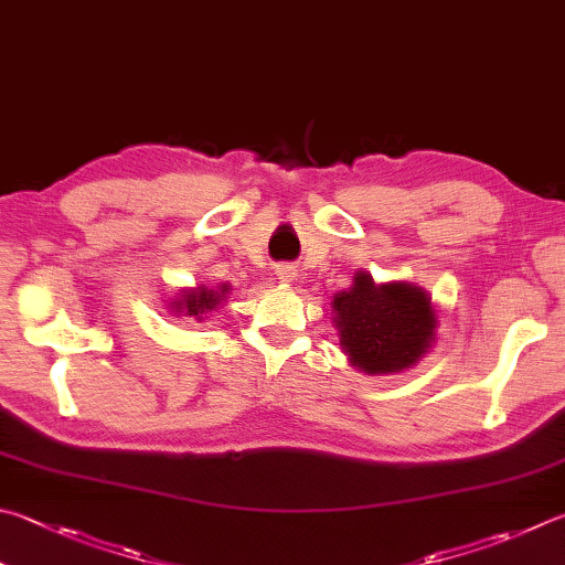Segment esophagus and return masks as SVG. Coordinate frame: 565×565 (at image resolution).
<instances>
[{
	"label": "esophagus",
	"instance_id": "1",
	"mask_svg": "<svg viewBox=\"0 0 565 565\" xmlns=\"http://www.w3.org/2000/svg\"><path fill=\"white\" fill-rule=\"evenodd\" d=\"M276 276H279L284 284H291V281H296V276H299V269L291 264H279L276 266Z\"/></svg>",
	"mask_w": 565,
	"mask_h": 565
}]
</instances>
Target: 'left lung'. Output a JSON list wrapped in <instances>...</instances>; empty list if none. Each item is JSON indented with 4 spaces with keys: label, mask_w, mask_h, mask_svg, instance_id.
<instances>
[{
    "label": "left lung",
    "mask_w": 565,
    "mask_h": 565,
    "mask_svg": "<svg viewBox=\"0 0 565 565\" xmlns=\"http://www.w3.org/2000/svg\"><path fill=\"white\" fill-rule=\"evenodd\" d=\"M331 313L341 351L367 375L403 373L437 341V309L423 286L377 284L363 269L355 271L351 289L333 296Z\"/></svg>",
    "instance_id": "obj_1"
}]
</instances>
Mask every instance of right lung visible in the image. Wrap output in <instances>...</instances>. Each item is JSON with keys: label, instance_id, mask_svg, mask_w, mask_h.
Wrapping results in <instances>:
<instances>
[{"label": "right lung", "instance_id": "right-lung-1", "mask_svg": "<svg viewBox=\"0 0 565 565\" xmlns=\"http://www.w3.org/2000/svg\"><path fill=\"white\" fill-rule=\"evenodd\" d=\"M227 294L230 284L190 286V289H180L175 299H170L168 311L175 318H192V321L202 323L207 321L212 311H217V306L227 299Z\"/></svg>", "mask_w": 565, "mask_h": 565}]
</instances>
